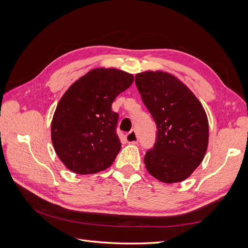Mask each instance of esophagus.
<instances>
[{
	"mask_svg": "<svg viewBox=\"0 0 248 248\" xmlns=\"http://www.w3.org/2000/svg\"><path fill=\"white\" fill-rule=\"evenodd\" d=\"M125 139L127 142H129V144H138V140H139L136 130H131L129 133H127L125 136Z\"/></svg>",
	"mask_w": 248,
	"mask_h": 248,
	"instance_id": "1",
	"label": "esophagus"
}]
</instances>
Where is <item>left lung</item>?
Here are the masks:
<instances>
[{"label":"left lung","mask_w":248,"mask_h":248,"mask_svg":"<svg viewBox=\"0 0 248 248\" xmlns=\"http://www.w3.org/2000/svg\"><path fill=\"white\" fill-rule=\"evenodd\" d=\"M136 85L157 126L154 148L144 158L146 169L163 183L182 182L196 170L207 152L206 111L191 90L169 72L138 73Z\"/></svg>","instance_id":"1"}]
</instances>
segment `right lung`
<instances>
[{"label":"right lung","instance_id":"obj_1","mask_svg":"<svg viewBox=\"0 0 248 248\" xmlns=\"http://www.w3.org/2000/svg\"><path fill=\"white\" fill-rule=\"evenodd\" d=\"M133 76L116 68H94L79 78L60 99L51 120V141L64 166L79 175L111 166L121 149L116 133V97Z\"/></svg>","mask_w":248,"mask_h":248}]
</instances>
